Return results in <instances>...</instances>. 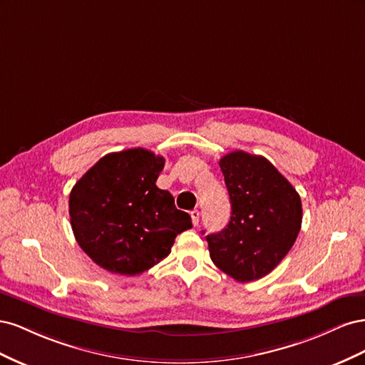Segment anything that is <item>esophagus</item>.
<instances>
[{
    "label": "esophagus",
    "mask_w": 365,
    "mask_h": 365,
    "mask_svg": "<svg viewBox=\"0 0 365 365\" xmlns=\"http://www.w3.org/2000/svg\"><path fill=\"white\" fill-rule=\"evenodd\" d=\"M190 217H192L193 225L196 227L197 222H200V212H197V210H192V212H190Z\"/></svg>",
    "instance_id": "obj_1"
}]
</instances>
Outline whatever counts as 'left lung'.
Returning a JSON list of instances; mask_svg holds the SVG:
<instances>
[{
	"label": "left lung",
	"mask_w": 365,
	"mask_h": 365,
	"mask_svg": "<svg viewBox=\"0 0 365 365\" xmlns=\"http://www.w3.org/2000/svg\"><path fill=\"white\" fill-rule=\"evenodd\" d=\"M219 165L231 217L222 231L205 237L210 257L237 282L262 279L283 260L300 233V195L264 157L235 150Z\"/></svg>",
	"instance_id": "left-lung-1"
}]
</instances>
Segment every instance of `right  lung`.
I'll use <instances>...</instances> for the list:
<instances>
[{"mask_svg":"<svg viewBox=\"0 0 365 365\" xmlns=\"http://www.w3.org/2000/svg\"><path fill=\"white\" fill-rule=\"evenodd\" d=\"M164 158L143 148L108 153L70 193L77 244L103 269L137 275L170 254L192 217L157 187Z\"/></svg>","mask_w":365,"mask_h":365,"instance_id":"add662e5","label":"right lung"}]
</instances>
